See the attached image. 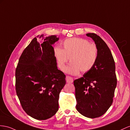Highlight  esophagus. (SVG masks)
Returning <instances> with one entry per match:
<instances>
[{"instance_id":"1","label":"esophagus","mask_w":130,"mask_h":130,"mask_svg":"<svg viewBox=\"0 0 130 130\" xmlns=\"http://www.w3.org/2000/svg\"><path fill=\"white\" fill-rule=\"evenodd\" d=\"M66 82H67L68 83H72L73 82V78L72 77H70V76H66Z\"/></svg>"}]
</instances>
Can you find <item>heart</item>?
Segmentation results:
<instances>
[{
	"label": "heart",
	"mask_w": 130,
	"mask_h": 130,
	"mask_svg": "<svg viewBox=\"0 0 130 130\" xmlns=\"http://www.w3.org/2000/svg\"><path fill=\"white\" fill-rule=\"evenodd\" d=\"M63 49L55 46L54 55L60 69L64 70L70 58L71 62L66 69V72L77 75L80 71L87 72L94 67L97 61L98 51L97 45L89 43L80 38L66 39L62 43Z\"/></svg>",
	"instance_id": "1"
}]
</instances>
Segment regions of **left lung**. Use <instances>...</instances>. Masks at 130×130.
<instances>
[{
	"instance_id": "obj_1",
	"label": "left lung",
	"mask_w": 130,
	"mask_h": 130,
	"mask_svg": "<svg viewBox=\"0 0 130 130\" xmlns=\"http://www.w3.org/2000/svg\"><path fill=\"white\" fill-rule=\"evenodd\" d=\"M94 41L98 51L97 61L90 71L75 79L76 109L89 118L101 116L112 104L117 85L115 61L110 50L99 36L86 34Z\"/></svg>"
}]
</instances>
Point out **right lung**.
Masks as SVG:
<instances>
[{"label":"right lung","instance_id":"1","mask_svg":"<svg viewBox=\"0 0 130 130\" xmlns=\"http://www.w3.org/2000/svg\"><path fill=\"white\" fill-rule=\"evenodd\" d=\"M38 37L32 39L20 57L15 71V88L27 114L44 120L58 110L59 94L66 84V76L58 69L52 45L59 38L47 37L40 45Z\"/></svg>","mask_w":130,"mask_h":130}]
</instances>
